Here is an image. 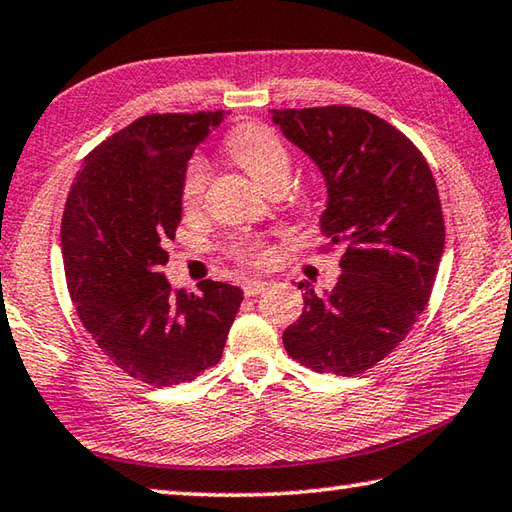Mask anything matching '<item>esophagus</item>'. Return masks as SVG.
I'll return each mask as SVG.
<instances>
[{"instance_id":"1","label":"esophagus","mask_w":512,"mask_h":512,"mask_svg":"<svg viewBox=\"0 0 512 512\" xmlns=\"http://www.w3.org/2000/svg\"><path fill=\"white\" fill-rule=\"evenodd\" d=\"M266 286H268V282H264V280H246L244 282V293H246V297H253V295L264 293Z\"/></svg>"}]
</instances>
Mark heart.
Returning <instances> with one entry per match:
<instances>
[{
  "label": "heart",
  "mask_w": 512,
  "mask_h": 512,
  "mask_svg": "<svg viewBox=\"0 0 512 512\" xmlns=\"http://www.w3.org/2000/svg\"><path fill=\"white\" fill-rule=\"evenodd\" d=\"M226 150L232 161L244 167L257 185L268 188L275 181H286L291 176V154L286 145L277 138L275 132L264 125H239L232 129L226 138ZM208 183V163L201 156H192L185 165L183 181H181V201L183 206L192 210L199 206ZM237 255L259 262L264 257L262 246L257 241H241L237 244Z\"/></svg>",
  "instance_id": "1"
}]
</instances>
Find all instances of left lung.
<instances>
[{
  "instance_id": "left-lung-1",
  "label": "left lung",
  "mask_w": 512,
  "mask_h": 512,
  "mask_svg": "<svg viewBox=\"0 0 512 512\" xmlns=\"http://www.w3.org/2000/svg\"><path fill=\"white\" fill-rule=\"evenodd\" d=\"M271 114L324 179V248L345 246L331 291L300 284L304 311L284 347L320 374H362L405 340L430 300L445 241L434 176L410 138L365 109Z\"/></svg>"
}]
</instances>
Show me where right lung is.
Segmentation results:
<instances>
[{
    "label": "right lung",
    "instance_id": "1",
    "mask_svg": "<svg viewBox=\"0 0 512 512\" xmlns=\"http://www.w3.org/2000/svg\"><path fill=\"white\" fill-rule=\"evenodd\" d=\"M221 111L150 114L91 152L71 183L62 259L78 318L102 353L147 385L190 383L224 353L244 291H172L161 266L181 224V181Z\"/></svg>",
    "mask_w": 512,
    "mask_h": 512
}]
</instances>
